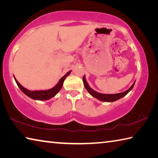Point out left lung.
<instances>
[{"label": "left lung", "instance_id": "8db88e82", "mask_svg": "<svg viewBox=\"0 0 158 158\" xmlns=\"http://www.w3.org/2000/svg\"><path fill=\"white\" fill-rule=\"evenodd\" d=\"M83 81H84V84L85 88L86 89V90L89 91V93L93 96V97L98 99L99 100L104 101V102H114V101L118 100V99L121 98L123 97H124L125 95H126L127 93L132 89V88L135 83V82L134 83V84L132 85V86H131L129 89L127 90L126 91H124V92L120 93H117V94H102V93H99L98 92L95 91L94 90H93L89 86V84H88L87 81H85L84 76V77H83Z\"/></svg>", "mask_w": 158, "mask_h": 158}]
</instances>
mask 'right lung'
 <instances>
[{"label":"right lung","mask_w":158,"mask_h":158,"mask_svg":"<svg viewBox=\"0 0 158 158\" xmlns=\"http://www.w3.org/2000/svg\"><path fill=\"white\" fill-rule=\"evenodd\" d=\"M70 74V71L68 72L65 76H63L62 78L60 79L59 82L58 83L57 85L53 88V89H51L49 90H35V91H31V90H28V89H25L24 87H23L17 81V80L15 79V81L17 83V84L19 89L21 90L23 93L27 96H28L29 98H31L32 99H34V100H49V99L53 98V96H55L57 93L60 91V90L61 89V88L63 86V84L65 79L68 75H69Z\"/></svg>","instance_id":"right-lung-1"}]
</instances>
